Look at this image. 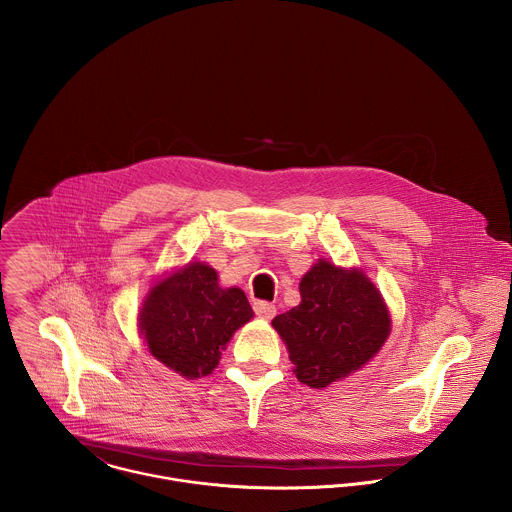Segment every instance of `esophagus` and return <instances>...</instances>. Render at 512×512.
<instances>
[{
    "mask_svg": "<svg viewBox=\"0 0 512 512\" xmlns=\"http://www.w3.org/2000/svg\"><path fill=\"white\" fill-rule=\"evenodd\" d=\"M254 311L262 319H272L276 315V305L270 301H254Z\"/></svg>",
    "mask_w": 512,
    "mask_h": 512,
    "instance_id": "34e87169",
    "label": "esophagus"
}]
</instances>
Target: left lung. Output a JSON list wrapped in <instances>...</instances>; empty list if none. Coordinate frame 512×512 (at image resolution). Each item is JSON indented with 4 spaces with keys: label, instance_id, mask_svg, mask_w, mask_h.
Listing matches in <instances>:
<instances>
[{
    "label": "left lung",
    "instance_id": "obj_1",
    "mask_svg": "<svg viewBox=\"0 0 512 512\" xmlns=\"http://www.w3.org/2000/svg\"><path fill=\"white\" fill-rule=\"evenodd\" d=\"M299 293L301 303L272 321L288 345L299 382L325 388L380 351L390 317L363 272L319 260L303 276Z\"/></svg>",
    "mask_w": 512,
    "mask_h": 512
}]
</instances>
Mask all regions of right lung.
<instances>
[{
  "mask_svg": "<svg viewBox=\"0 0 512 512\" xmlns=\"http://www.w3.org/2000/svg\"><path fill=\"white\" fill-rule=\"evenodd\" d=\"M254 317L238 288L222 290L217 272L189 264L147 295L140 327L149 353L181 376H207L232 333Z\"/></svg>",
  "mask_w": 512,
  "mask_h": 512,
  "instance_id": "obj_1",
  "label": "right lung"
}]
</instances>
